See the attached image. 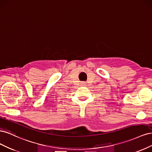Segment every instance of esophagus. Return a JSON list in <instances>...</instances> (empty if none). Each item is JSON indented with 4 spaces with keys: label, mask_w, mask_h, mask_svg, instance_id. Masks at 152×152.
<instances>
[{
    "label": "esophagus",
    "mask_w": 152,
    "mask_h": 152,
    "mask_svg": "<svg viewBox=\"0 0 152 152\" xmlns=\"http://www.w3.org/2000/svg\"><path fill=\"white\" fill-rule=\"evenodd\" d=\"M80 85L82 86H86V83L85 82H80Z\"/></svg>",
    "instance_id": "34e87169"
}]
</instances>
